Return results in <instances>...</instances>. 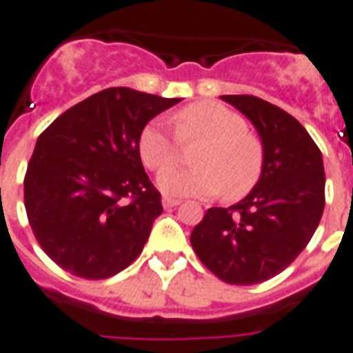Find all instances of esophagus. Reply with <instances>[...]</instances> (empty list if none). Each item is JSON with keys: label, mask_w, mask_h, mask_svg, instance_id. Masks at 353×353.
<instances>
[{"label": "esophagus", "mask_w": 353, "mask_h": 353, "mask_svg": "<svg viewBox=\"0 0 353 353\" xmlns=\"http://www.w3.org/2000/svg\"><path fill=\"white\" fill-rule=\"evenodd\" d=\"M182 201L180 200H174V198H162V205H164V209H171V207H176L180 205Z\"/></svg>", "instance_id": "1"}]
</instances>
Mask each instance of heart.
I'll use <instances>...</instances> for the list:
<instances>
[{
  "instance_id": "obj_1",
  "label": "heart",
  "mask_w": 353,
  "mask_h": 353,
  "mask_svg": "<svg viewBox=\"0 0 353 353\" xmlns=\"http://www.w3.org/2000/svg\"><path fill=\"white\" fill-rule=\"evenodd\" d=\"M174 132L176 137L161 121H152L137 143L144 165L162 171L178 160L179 140L204 141L193 157L196 168L164 171L159 176L164 194L209 198L223 191L228 200H237L257 185L264 170V146L246 130V121L237 112L221 103L198 101L174 114Z\"/></svg>"
}]
</instances>
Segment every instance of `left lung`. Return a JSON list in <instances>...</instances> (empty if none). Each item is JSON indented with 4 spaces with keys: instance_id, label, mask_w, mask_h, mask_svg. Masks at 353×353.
<instances>
[{
    "instance_id": "left-lung-1",
    "label": "left lung",
    "mask_w": 353,
    "mask_h": 353,
    "mask_svg": "<svg viewBox=\"0 0 353 353\" xmlns=\"http://www.w3.org/2000/svg\"><path fill=\"white\" fill-rule=\"evenodd\" d=\"M221 99L259 132L264 170L236 205L207 210L191 245L223 282L252 285L284 271L314 236L325 209L323 159L305 128L276 105L246 94Z\"/></svg>"
}]
</instances>
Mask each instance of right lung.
I'll return each mask as SVG.
<instances>
[{"label":"right lung","instance_id":"1","mask_svg":"<svg viewBox=\"0 0 353 353\" xmlns=\"http://www.w3.org/2000/svg\"><path fill=\"white\" fill-rule=\"evenodd\" d=\"M179 101L110 87L39 135L25 174V207L33 236L62 270L101 280L139 257L162 203L137 143L148 121Z\"/></svg>","mask_w":353,"mask_h":353}]
</instances>
